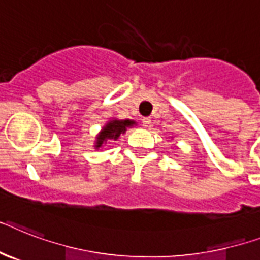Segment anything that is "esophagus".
I'll use <instances>...</instances> for the list:
<instances>
[{
    "label": "esophagus",
    "mask_w": 260,
    "mask_h": 260,
    "mask_svg": "<svg viewBox=\"0 0 260 260\" xmlns=\"http://www.w3.org/2000/svg\"><path fill=\"white\" fill-rule=\"evenodd\" d=\"M141 123H143V125L144 126H149V124H151V119H149V117H143V119H141Z\"/></svg>",
    "instance_id": "34e87169"
}]
</instances>
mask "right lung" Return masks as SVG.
Returning a JSON list of instances; mask_svg holds the SVG:
<instances>
[{
  "mask_svg": "<svg viewBox=\"0 0 260 260\" xmlns=\"http://www.w3.org/2000/svg\"><path fill=\"white\" fill-rule=\"evenodd\" d=\"M134 120H109L108 123L103 126L101 132L96 136L94 148H101V145L105 144L108 140H117L121 134H125L126 128L135 125Z\"/></svg>",
  "mask_w": 260,
  "mask_h": 260,
  "instance_id": "1",
  "label": "right lung"
}]
</instances>
